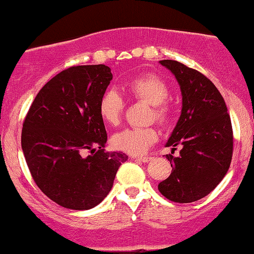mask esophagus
Wrapping results in <instances>:
<instances>
[{
  "mask_svg": "<svg viewBox=\"0 0 254 254\" xmlns=\"http://www.w3.org/2000/svg\"><path fill=\"white\" fill-rule=\"evenodd\" d=\"M136 158L140 162H144V163H148L149 161H151V157H148V156H146V157H136Z\"/></svg>",
  "mask_w": 254,
  "mask_h": 254,
  "instance_id": "34e87169",
  "label": "esophagus"
}]
</instances>
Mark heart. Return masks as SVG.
<instances>
[{"mask_svg":"<svg viewBox=\"0 0 254 254\" xmlns=\"http://www.w3.org/2000/svg\"><path fill=\"white\" fill-rule=\"evenodd\" d=\"M123 90L131 99L152 105V119L167 124L172 118V109L166 100L170 91L166 81L155 74H145L130 79ZM125 108V100L117 90L105 91L98 103V112L106 124L117 125ZM158 133L154 127H127L116 132L111 144L117 150L131 155H142L157 140Z\"/></svg>","mask_w":254,"mask_h":254,"instance_id":"1","label":"heart"}]
</instances>
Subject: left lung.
I'll return each mask as SVG.
<instances>
[{"instance_id":"8db88e82","label":"left lung","mask_w":254,"mask_h":254,"mask_svg":"<svg viewBox=\"0 0 254 254\" xmlns=\"http://www.w3.org/2000/svg\"><path fill=\"white\" fill-rule=\"evenodd\" d=\"M175 75L182 110L166 146L182 145L179 157L167 155L172 174L158 190L168 200L189 203L208 195L228 172L233 130L227 106L215 85L196 69L175 60H161Z\"/></svg>"}]
</instances>
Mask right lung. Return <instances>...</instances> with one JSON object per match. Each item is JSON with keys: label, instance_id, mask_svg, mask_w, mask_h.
Here are the masks:
<instances>
[{"label": "right lung", "instance_id": "add662e5", "mask_svg": "<svg viewBox=\"0 0 254 254\" xmlns=\"http://www.w3.org/2000/svg\"><path fill=\"white\" fill-rule=\"evenodd\" d=\"M111 80L109 66L69 67L39 91L24 118L21 145L33 180L65 208L99 204L127 160L104 149L108 135L98 103Z\"/></svg>", "mask_w": 254, "mask_h": 254}]
</instances>
